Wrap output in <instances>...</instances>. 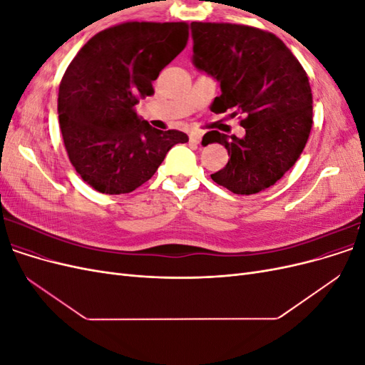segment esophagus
<instances>
[{"mask_svg":"<svg viewBox=\"0 0 365 365\" xmlns=\"http://www.w3.org/2000/svg\"><path fill=\"white\" fill-rule=\"evenodd\" d=\"M189 138H190V143H195V145H200L201 138H202V132L201 130H192Z\"/></svg>","mask_w":365,"mask_h":365,"instance_id":"esophagus-1","label":"esophagus"}]
</instances>
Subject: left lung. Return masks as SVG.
<instances>
[{
  "instance_id": "1",
  "label": "left lung",
  "mask_w": 365,
  "mask_h": 365,
  "mask_svg": "<svg viewBox=\"0 0 365 365\" xmlns=\"http://www.w3.org/2000/svg\"><path fill=\"white\" fill-rule=\"evenodd\" d=\"M193 65L220 85L212 111L247 115L245 135L210 130L230 160L212 180L236 195L274 185L300 158L312 128V93L303 67L272 33L239 24L192 23ZM204 141V140H202Z\"/></svg>"
}]
</instances>
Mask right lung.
Returning a JSON list of instances; mask_svg holds the SVG:
<instances>
[{
	"mask_svg": "<svg viewBox=\"0 0 365 365\" xmlns=\"http://www.w3.org/2000/svg\"><path fill=\"white\" fill-rule=\"evenodd\" d=\"M187 39L185 23H125L97 33L68 65L58 97L63 145L76 172L97 192L135 190L172 146L189 141L184 132L155 129L135 113Z\"/></svg>",
	"mask_w": 365,
	"mask_h": 365,
	"instance_id": "1",
	"label": "right lung"
}]
</instances>
